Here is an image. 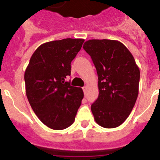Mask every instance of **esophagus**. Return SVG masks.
<instances>
[{
	"instance_id": "1",
	"label": "esophagus",
	"mask_w": 160,
	"mask_h": 160,
	"mask_svg": "<svg viewBox=\"0 0 160 160\" xmlns=\"http://www.w3.org/2000/svg\"><path fill=\"white\" fill-rule=\"evenodd\" d=\"M86 89H87V86H84V87H83V91H84V92H86Z\"/></svg>"
}]
</instances>
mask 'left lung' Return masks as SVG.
Here are the masks:
<instances>
[{"instance_id": "obj_1", "label": "left lung", "mask_w": 160, "mask_h": 160, "mask_svg": "<svg viewBox=\"0 0 160 160\" xmlns=\"http://www.w3.org/2000/svg\"><path fill=\"white\" fill-rule=\"evenodd\" d=\"M84 49L98 76V98L91 106L95 121L116 128L128 117L138 96L140 71L127 48L114 40H89Z\"/></svg>"}]
</instances>
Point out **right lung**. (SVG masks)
Masks as SVG:
<instances>
[{"label": "right lung", "instance_id": "right-lung-1", "mask_svg": "<svg viewBox=\"0 0 160 160\" xmlns=\"http://www.w3.org/2000/svg\"><path fill=\"white\" fill-rule=\"evenodd\" d=\"M84 41L67 38L45 43L33 53L25 71L28 102L40 120L52 129L72 125L81 105L82 88L72 86L66 78Z\"/></svg>", "mask_w": 160, "mask_h": 160}]
</instances>
